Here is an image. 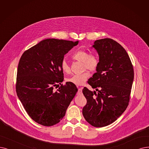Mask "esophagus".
Here are the masks:
<instances>
[{"mask_svg": "<svg viewBox=\"0 0 149 149\" xmlns=\"http://www.w3.org/2000/svg\"><path fill=\"white\" fill-rule=\"evenodd\" d=\"M82 88H83V87H80L79 88L78 92V95H82Z\"/></svg>", "mask_w": 149, "mask_h": 149, "instance_id": "1", "label": "esophagus"}]
</instances>
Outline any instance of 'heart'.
<instances>
[{
    "label": "heart",
    "mask_w": 149,
    "mask_h": 149,
    "mask_svg": "<svg viewBox=\"0 0 149 149\" xmlns=\"http://www.w3.org/2000/svg\"><path fill=\"white\" fill-rule=\"evenodd\" d=\"M73 59L77 61L83 63V68L87 69L91 71H96L100 64L99 58L97 55L94 54H90V52L85 50L77 51L71 56ZM61 68L62 72L65 74L70 73V67L67 62L63 60L61 63ZM90 76V73L88 71H84L81 74H76L72 75L67 79V81L71 82L73 84L80 86L84 84Z\"/></svg>",
    "instance_id": "heart-1"
}]
</instances>
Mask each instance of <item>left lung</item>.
<instances>
[{"label":"left lung","mask_w":149,"mask_h":149,"mask_svg":"<svg viewBox=\"0 0 149 149\" xmlns=\"http://www.w3.org/2000/svg\"><path fill=\"white\" fill-rule=\"evenodd\" d=\"M92 47L99 55L100 64L88 84L98 92L83 88L87 103L82 114L91 125L103 127L115 122L126 110L134 70L128 53L115 40H97Z\"/></svg>","instance_id":"left-lung-1"}]
</instances>
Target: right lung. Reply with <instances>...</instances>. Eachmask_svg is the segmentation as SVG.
Returning a JSON list of instances; mask_svg holds the SVG:
<instances>
[{
    "mask_svg": "<svg viewBox=\"0 0 149 149\" xmlns=\"http://www.w3.org/2000/svg\"><path fill=\"white\" fill-rule=\"evenodd\" d=\"M78 41L48 38L23 53L17 71L16 91L28 115L41 125L60 122L78 91L71 82L53 89L63 81L61 63Z\"/></svg>",
    "mask_w": 149,
    "mask_h": 149,
    "instance_id": "obj_1",
    "label": "right lung"
}]
</instances>
